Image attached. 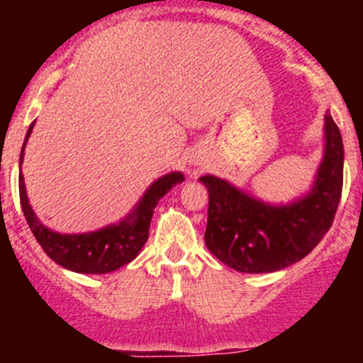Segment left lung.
Wrapping results in <instances>:
<instances>
[{"mask_svg": "<svg viewBox=\"0 0 363 363\" xmlns=\"http://www.w3.org/2000/svg\"><path fill=\"white\" fill-rule=\"evenodd\" d=\"M200 182L209 192V251L240 272L280 271L306 258L331 229L344 185L342 134L327 111L325 156L311 194L296 203L272 207L214 176Z\"/></svg>", "mask_w": 363, "mask_h": 363, "instance_id": "obj_1", "label": "left lung"}]
</instances>
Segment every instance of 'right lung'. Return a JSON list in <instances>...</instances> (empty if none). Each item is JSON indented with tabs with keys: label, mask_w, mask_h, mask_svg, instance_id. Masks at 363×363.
I'll list each match as a JSON object with an SVG mask.
<instances>
[{
	"label": "right lung",
	"mask_w": 363,
	"mask_h": 363,
	"mask_svg": "<svg viewBox=\"0 0 363 363\" xmlns=\"http://www.w3.org/2000/svg\"><path fill=\"white\" fill-rule=\"evenodd\" d=\"M32 125L28 127L27 138L32 133ZM21 158H23V149L19 154V160ZM182 182H184V174L179 172L163 176L150 185L133 216L121 221L120 225L105 227L91 234H57L41 225L28 205L23 176H19V201H21V209H23L25 220L32 234L36 236L38 243L43 247L49 258L69 271L83 272V274H104V272L116 271L121 265L129 264L136 258L149 238L154 207L158 205L160 198L169 189Z\"/></svg>",
	"instance_id": "right-lung-1"
}]
</instances>
